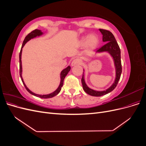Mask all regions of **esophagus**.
<instances>
[{
  "label": "esophagus",
  "mask_w": 146,
  "mask_h": 146,
  "mask_svg": "<svg viewBox=\"0 0 146 146\" xmlns=\"http://www.w3.org/2000/svg\"><path fill=\"white\" fill-rule=\"evenodd\" d=\"M82 64V60L79 58H76V59H74L72 62L71 63V65L75 66V65H77V64Z\"/></svg>",
  "instance_id": "obj_1"
}]
</instances>
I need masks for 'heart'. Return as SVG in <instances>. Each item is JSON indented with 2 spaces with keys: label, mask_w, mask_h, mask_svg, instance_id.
Returning a JSON list of instances; mask_svg holds the SVG:
<instances>
[{
  "label": "heart",
  "mask_w": 146,
  "mask_h": 146,
  "mask_svg": "<svg viewBox=\"0 0 146 146\" xmlns=\"http://www.w3.org/2000/svg\"><path fill=\"white\" fill-rule=\"evenodd\" d=\"M99 39L94 35H91L90 36L83 37L81 40L82 45H86L88 49L94 48L98 44Z\"/></svg>",
  "instance_id": "1"
}]
</instances>
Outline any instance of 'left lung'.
Masks as SVG:
<instances>
[{
    "instance_id": "1",
    "label": "left lung",
    "mask_w": 146,
    "mask_h": 146,
    "mask_svg": "<svg viewBox=\"0 0 146 146\" xmlns=\"http://www.w3.org/2000/svg\"><path fill=\"white\" fill-rule=\"evenodd\" d=\"M100 32L102 34V40L104 42H106L105 44L102 47L98 48L96 50V52H107L111 55L114 60V66L116 69V78L113 85L110 86L107 90L102 91H98L91 89L88 87L85 82L84 78V75L83 73V76L82 78V83L84 91H85L88 94L91 95L92 96L99 97L107 94L109 92H111L114 88H115L117 85L118 82L121 77V75L122 73V65H121V50L118 44L114 38L113 33L110 32L109 30L104 29H99Z\"/></svg>"
}]
</instances>
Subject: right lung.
<instances>
[{"label": "right lung", "instance_id": "obj_1", "mask_svg": "<svg viewBox=\"0 0 146 146\" xmlns=\"http://www.w3.org/2000/svg\"><path fill=\"white\" fill-rule=\"evenodd\" d=\"M42 32H41V31L40 30H38V29H36L35 30L33 31H32V32H31L30 33H29L27 36H26V37L25 38L24 40L23 41V45H22V47H21V51H20V53H19V74H20V77H21V78L22 80V82H23L24 85L25 86V88H26V90H27V91L29 92V93H30L31 94H32L35 96H36V97H38V98H42V99H48V98H53V97H54L55 96H56L57 94H58L59 92H60L61 90V87L63 86V82H64V78L66 77V76H67V74H68V72L70 71V67L69 66H68L67 68H66V69H63L62 71H61V74H60V77H61V82H60V85L58 86V88H57V89L54 91L52 92V93L50 94H46V95H39V94H35L34 93V92L31 91L29 88L26 86L25 84L24 83V82L23 80V77H22V61H21V55H22V50H23V47L24 46V45L26 43H27V42H28L29 40H30L31 39H32L33 38H35L37 36H41V35H42Z\"/></svg>", "mask_w": 146, "mask_h": 146}]
</instances>
